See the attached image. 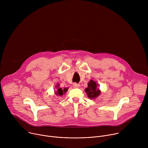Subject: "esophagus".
<instances>
[{
	"label": "esophagus",
	"instance_id": "1",
	"mask_svg": "<svg viewBox=\"0 0 148 148\" xmlns=\"http://www.w3.org/2000/svg\"><path fill=\"white\" fill-rule=\"evenodd\" d=\"M73 87H75V88H78V87H79V84H77V83H76V82H74V83H73Z\"/></svg>",
	"mask_w": 148,
	"mask_h": 148
}]
</instances>
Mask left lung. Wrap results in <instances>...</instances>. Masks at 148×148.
I'll return each instance as SVG.
<instances>
[{"mask_svg":"<svg viewBox=\"0 0 148 148\" xmlns=\"http://www.w3.org/2000/svg\"><path fill=\"white\" fill-rule=\"evenodd\" d=\"M97 83L92 79H91L88 83V87L85 89V91L91 99H95L101 94V91L97 88Z\"/></svg>","mask_w":148,"mask_h":148,"instance_id":"obj_1","label":"left lung"}]
</instances>
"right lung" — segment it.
Listing matches in <instances>:
<instances>
[{
    "label": "right lung",
    "instance_id": "add662e5",
    "mask_svg": "<svg viewBox=\"0 0 148 148\" xmlns=\"http://www.w3.org/2000/svg\"><path fill=\"white\" fill-rule=\"evenodd\" d=\"M56 87L58 88H57V90L56 91V92L55 93H56V95H60V96H61L64 94H65L68 90V88H64L63 90L61 88H60L59 87V84H57V86H56Z\"/></svg>",
    "mask_w": 148,
    "mask_h": 148
}]
</instances>
